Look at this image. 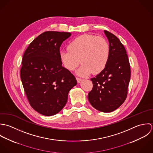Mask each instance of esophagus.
Masks as SVG:
<instances>
[{
  "label": "esophagus",
  "mask_w": 153,
  "mask_h": 153,
  "mask_svg": "<svg viewBox=\"0 0 153 153\" xmlns=\"http://www.w3.org/2000/svg\"><path fill=\"white\" fill-rule=\"evenodd\" d=\"M76 79H77V81L78 83H80L81 82V81L82 80V79L81 78H79V77H76Z\"/></svg>",
  "instance_id": "esophagus-1"
}]
</instances>
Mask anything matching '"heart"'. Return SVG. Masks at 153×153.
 <instances>
[{
    "label": "heart",
    "mask_w": 153,
    "mask_h": 153,
    "mask_svg": "<svg viewBox=\"0 0 153 153\" xmlns=\"http://www.w3.org/2000/svg\"><path fill=\"white\" fill-rule=\"evenodd\" d=\"M68 50L60 52V59L68 70H74L81 62L77 71L80 76H87L100 73L106 66L109 57V45L107 41L101 37L85 34L71 41Z\"/></svg>",
    "instance_id": "heart-1"
}]
</instances>
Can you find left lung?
<instances>
[{
  "instance_id": "1",
  "label": "left lung",
  "mask_w": 153,
  "mask_h": 153,
  "mask_svg": "<svg viewBox=\"0 0 153 153\" xmlns=\"http://www.w3.org/2000/svg\"><path fill=\"white\" fill-rule=\"evenodd\" d=\"M109 43V57L105 68L91 80L93 89L88 94L92 106L103 112L118 109L125 100L130 81V64L126 50L114 34L104 31Z\"/></svg>"
}]
</instances>
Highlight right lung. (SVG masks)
I'll list each match as a JSON object with an SVG mask.
<instances>
[{
	"label": "right lung",
	"instance_id": "add662e5",
	"mask_svg": "<svg viewBox=\"0 0 153 153\" xmlns=\"http://www.w3.org/2000/svg\"><path fill=\"white\" fill-rule=\"evenodd\" d=\"M70 32L46 31L37 36L25 51L21 78L31 107L45 116L59 113L68 93L77 85L74 75L62 66L60 48Z\"/></svg>",
	"mask_w": 153,
	"mask_h": 153
}]
</instances>
